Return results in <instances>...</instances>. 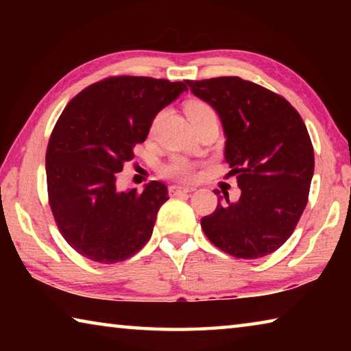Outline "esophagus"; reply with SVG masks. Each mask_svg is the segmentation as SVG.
Returning <instances> with one entry per match:
<instances>
[{
    "label": "esophagus",
    "instance_id": "obj_1",
    "mask_svg": "<svg viewBox=\"0 0 351 351\" xmlns=\"http://www.w3.org/2000/svg\"><path fill=\"white\" fill-rule=\"evenodd\" d=\"M169 192H170V195H173V197H178V195H184V193L193 192V189L182 187V186H170L169 187Z\"/></svg>",
    "mask_w": 351,
    "mask_h": 351
}]
</instances>
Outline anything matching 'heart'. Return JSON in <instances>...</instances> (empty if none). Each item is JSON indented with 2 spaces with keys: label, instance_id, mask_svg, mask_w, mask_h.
<instances>
[{
  "label": "heart",
  "instance_id": "obj_1",
  "mask_svg": "<svg viewBox=\"0 0 351 351\" xmlns=\"http://www.w3.org/2000/svg\"><path fill=\"white\" fill-rule=\"evenodd\" d=\"M186 112L192 123L203 121V119L207 117L217 116L215 110L207 102H203V100H190L186 106ZM161 173L178 181H190L195 176V164L182 156H173L169 162L162 165Z\"/></svg>",
  "mask_w": 351,
  "mask_h": 351
}]
</instances>
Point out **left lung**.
<instances>
[{
	"label": "left lung",
	"mask_w": 351,
	"mask_h": 351,
	"mask_svg": "<svg viewBox=\"0 0 351 351\" xmlns=\"http://www.w3.org/2000/svg\"><path fill=\"white\" fill-rule=\"evenodd\" d=\"M186 83L221 119L229 175L241 189L237 203L228 195L226 203L218 199L201 228L235 258L272 254L294 232L308 203L314 150L304 121L280 94L240 77Z\"/></svg>",
	"instance_id": "obj_1"
}]
</instances>
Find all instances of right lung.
<instances>
[{"instance_id":"1","label":"right lung","mask_w":351,"mask_h":351,"mask_svg":"<svg viewBox=\"0 0 351 351\" xmlns=\"http://www.w3.org/2000/svg\"><path fill=\"white\" fill-rule=\"evenodd\" d=\"M186 90L182 82L112 75L86 86L58 117L46 150L47 199L63 239L83 257L119 263L150 240L167 186L119 192L116 178L154 116Z\"/></svg>"}]
</instances>
